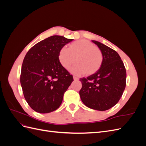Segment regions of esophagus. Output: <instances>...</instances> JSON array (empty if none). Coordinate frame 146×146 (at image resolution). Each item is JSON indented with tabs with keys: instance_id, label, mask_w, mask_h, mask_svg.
I'll return each mask as SVG.
<instances>
[{
	"instance_id": "obj_1",
	"label": "esophagus",
	"mask_w": 146,
	"mask_h": 146,
	"mask_svg": "<svg viewBox=\"0 0 146 146\" xmlns=\"http://www.w3.org/2000/svg\"><path fill=\"white\" fill-rule=\"evenodd\" d=\"M73 78H74V80H78V79H79L78 77H75V76L73 77Z\"/></svg>"
}]
</instances>
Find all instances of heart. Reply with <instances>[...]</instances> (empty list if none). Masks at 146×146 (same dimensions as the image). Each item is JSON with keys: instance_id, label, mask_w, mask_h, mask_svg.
<instances>
[{"instance_id": "heart-1", "label": "heart", "mask_w": 146, "mask_h": 146, "mask_svg": "<svg viewBox=\"0 0 146 146\" xmlns=\"http://www.w3.org/2000/svg\"><path fill=\"white\" fill-rule=\"evenodd\" d=\"M58 59L63 67L68 70L76 61L77 63L70 70L72 73L88 76L94 74L100 68L103 54L99 47L86 39L75 41L63 47L58 53Z\"/></svg>"}]
</instances>
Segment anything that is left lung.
<instances>
[{"instance_id":"8db88e82","label":"left lung","mask_w":146,"mask_h":146,"mask_svg":"<svg viewBox=\"0 0 146 146\" xmlns=\"http://www.w3.org/2000/svg\"><path fill=\"white\" fill-rule=\"evenodd\" d=\"M103 54V62L95 74L80 78L82 87L79 94L86 107L105 111L121 99L126 85V70L120 56L104 44L92 41Z\"/></svg>"}]
</instances>
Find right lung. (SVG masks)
Segmentation results:
<instances>
[{"label":"right lung","instance_id":"add662e5","mask_svg":"<svg viewBox=\"0 0 146 146\" xmlns=\"http://www.w3.org/2000/svg\"><path fill=\"white\" fill-rule=\"evenodd\" d=\"M72 40L54 35L36 44L25 55L20 82L26 101L35 111L48 113L58 108L74 81L58 59L60 50Z\"/></svg>","mask_w":146,"mask_h":146}]
</instances>
